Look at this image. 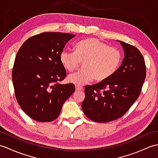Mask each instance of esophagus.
Instances as JSON below:
<instances>
[{"mask_svg":"<svg viewBox=\"0 0 158 158\" xmlns=\"http://www.w3.org/2000/svg\"><path fill=\"white\" fill-rule=\"evenodd\" d=\"M83 89V88L81 86L79 85H75V90L76 91H81V90Z\"/></svg>","mask_w":158,"mask_h":158,"instance_id":"1","label":"esophagus"}]
</instances>
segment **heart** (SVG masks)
I'll return each instance as SVG.
<instances>
[{
	"label": "heart",
	"mask_w": 158,
	"mask_h": 158,
	"mask_svg": "<svg viewBox=\"0 0 158 158\" xmlns=\"http://www.w3.org/2000/svg\"><path fill=\"white\" fill-rule=\"evenodd\" d=\"M122 60V53L118 49L109 47L100 40L89 38L76 45L75 51L65 49L60 53V61L69 72L73 71L83 63L81 71L69 75L67 81L83 85L94 79L103 81L111 77L118 69Z\"/></svg>",
	"instance_id": "obj_1"
}]
</instances>
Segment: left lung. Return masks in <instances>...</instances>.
<instances>
[{
    "instance_id": "obj_1",
    "label": "left lung",
    "mask_w": 158,
    "mask_h": 158,
    "mask_svg": "<svg viewBox=\"0 0 158 158\" xmlns=\"http://www.w3.org/2000/svg\"><path fill=\"white\" fill-rule=\"evenodd\" d=\"M119 42L124 52L122 65L109 79L85 87L81 108L86 117L94 122L106 123L119 119L141 92L146 77L145 60L135 46Z\"/></svg>"
}]
</instances>
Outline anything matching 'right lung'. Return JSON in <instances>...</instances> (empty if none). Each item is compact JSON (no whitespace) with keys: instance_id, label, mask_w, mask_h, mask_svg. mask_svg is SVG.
Segmentation results:
<instances>
[{"instance_id":"1","label":"right lung","mask_w":158,"mask_h":158,"mask_svg":"<svg viewBox=\"0 0 158 158\" xmlns=\"http://www.w3.org/2000/svg\"><path fill=\"white\" fill-rule=\"evenodd\" d=\"M75 35L43 32L29 38L17 53L12 80L17 101L32 119L55 120L63 104L75 91L73 83L60 84L66 73L60 53Z\"/></svg>"}]
</instances>
